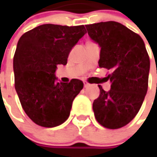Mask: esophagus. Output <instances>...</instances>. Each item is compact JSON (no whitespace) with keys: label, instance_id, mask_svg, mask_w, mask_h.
<instances>
[{"label":"esophagus","instance_id":"obj_1","mask_svg":"<svg viewBox=\"0 0 157 157\" xmlns=\"http://www.w3.org/2000/svg\"><path fill=\"white\" fill-rule=\"evenodd\" d=\"M90 86V85H89V84H88L87 82H84V87H85V88H86V87H88V86Z\"/></svg>","mask_w":157,"mask_h":157}]
</instances>
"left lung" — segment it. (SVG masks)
<instances>
[{
    "instance_id": "8db88e82",
    "label": "left lung",
    "mask_w": 157,
    "mask_h": 157,
    "mask_svg": "<svg viewBox=\"0 0 157 157\" xmlns=\"http://www.w3.org/2000/svg\"><path fill=\"white\" fill-rule=\"evenodd\" d=\"M90 38L100 47V67L111 70L108 92L100 87L93 109L97 121L116 129L139 112L148 91L150 62L142 37L117 21L86 25Z\"/></svg>"
}]
</instances>
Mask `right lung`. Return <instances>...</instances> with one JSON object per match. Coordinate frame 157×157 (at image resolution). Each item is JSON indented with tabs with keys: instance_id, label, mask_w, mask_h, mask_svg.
<instances>
[{
	"instance_id": "1",
	"label": "right lung",
	"mask_w": 157,
	"mask_h": 157,
	"mask_svg": "<svg viewBox=\"0 0 157 157\" xmlns=\"http://www.w3.org/2000/svg\"><path fill=\"white\" fill-rule=\"evenodd\" d=\"M86 33L84 25L43 24L18 41L13 61L15 91L26 114L41 127L63 123L84 86L76 78L58 82L55 72L57 65L67 63L71 49Z\"/></svg>"
}]
</instances>
